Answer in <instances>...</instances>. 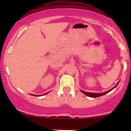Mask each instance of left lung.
<instances>
[{"label": "left lung", "instance_id": "left-lung-1", "mask_svg": "<svg viewBox=\"0 0 131 131\" xmlns=\"http://www.w3.org/2000/svg\"><path fill=\"white\" fill-rule=\"evenodd\" d=\"M118 83H119V82H118L117 83V85H116V86H115L114 88H113L112 89H110V90L106 91V92H103V93H93V92H85V91H82V93H84V94H85V95H86V96H89V97H100V96H103V95L106 94L108 93V92H109L110 91H111L112 90H113V89H114V88H115L117 86V85H118Z\"/></svg>", "mask_w": 131, "mask_h": 131}]
</instances>
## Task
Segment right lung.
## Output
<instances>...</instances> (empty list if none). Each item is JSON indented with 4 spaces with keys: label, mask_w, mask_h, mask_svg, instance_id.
Segmentation results:
<instances>
[{
    "label": "right lung",
    "mask_w": 131,
    "mask_h": 131,
    "mask_svg": "<svg viewBox=\"0 0 131 131\" xmlns=\"http://www.w3.org/2000/svg\"><path fill=\"white\" fill-rule=\"evenodd\" d=\"M47 93H48V92H47V93L44 94H47ZM44 94H43V95H44ZM32 96H38V95H34V94H32ZM41 96H42V95H41Z\"/></svg>",
    "instance_id": "right-lung-1"
}]
</instances>
